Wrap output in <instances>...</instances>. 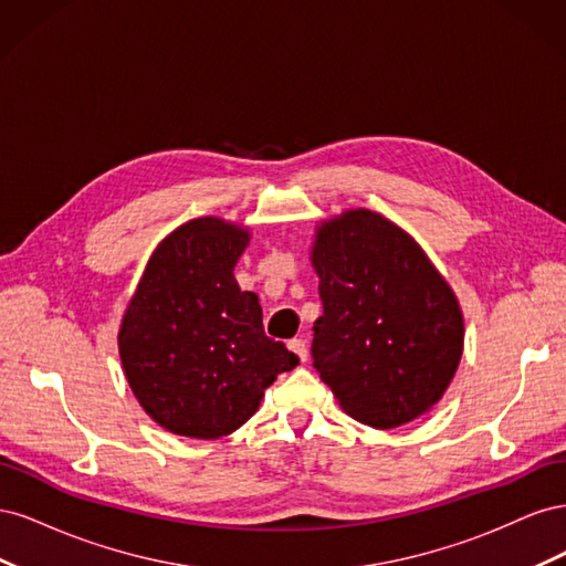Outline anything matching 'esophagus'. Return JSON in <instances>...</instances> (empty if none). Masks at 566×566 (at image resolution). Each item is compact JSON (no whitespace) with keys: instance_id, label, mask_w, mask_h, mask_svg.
Instances as JSON below:
<instances>
[{"instance_id":"34e87169","label":"esophagus","mask_w":566,"mask_h":566,"mask_svg":"<svg viewBox=\"0 0 566 566\" xmlns=\"http://www.w3.org/2000/svg\"><path fill=\"white\" fill-rule=\"evenodd\" d=\"M287 349L293 352V354H297L302 364L306 361V356H310V352H306V342H304L302 337H293V339H290V342H287Z\"/></svg>"}]
</instances>
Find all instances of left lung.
<instances>
[{"instance_id": "obj_1", "label": "left lung", "mask_w": 566, "mask_h": 566, "mask_svg": "<svg viewBox=\"0 0 566 566\" xmlns=\"http://www.w3.org/2000/svg\"><path fill=\"white\" fill-rule=\"evenodd\" d=\"M310 260L323 302L314 368L339 408L375 430L430 413L460 366L465 321L420 243L354 208L321 221Z\"/></svg>"}]
</instances>
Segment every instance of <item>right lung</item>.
Returning a JSON list of instances; mask_svg holds the SVG:
<instances>
[{
	"label": "right lung",
	"mask_w": 566,
	"mask_h": 566,
	"mask_svg": "<svg viewBox=\"0 0 566 566\" xmlns=\"http://www.w3.org/2000/svg\"><path fill=\"white\" fill-rule=\"evenodd\" d=\"M250 229L198 217L153 250L117 333L129 389L163 430L188 439L235 432L266 387L300 358L264 335L260 297L233 269Z\"/></svg>",
	"instance_id": "add662e5"
}]
</instances>
